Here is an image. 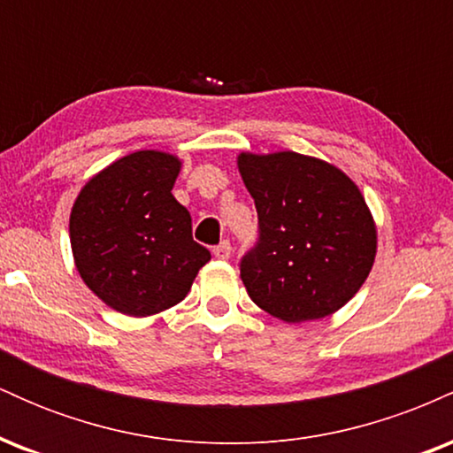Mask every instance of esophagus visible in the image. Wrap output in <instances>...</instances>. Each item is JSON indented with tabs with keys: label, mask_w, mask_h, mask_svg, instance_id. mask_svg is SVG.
Listing matches in <instances>:
<instances>
[{
	"label": "esophagus",
	"mask_w": 453,
	"mask_h": 453,
	"mask_svg": "<svg viewBox=\"0 0 453 453\" xmlns=\"http://www.w3.org/2000/svg\"><path fill=\"white\" fill-rule=\"evenodd\" d=\"M212 253H215L217 259H227V257H230L232 256V244H230V241H221L215 249H212Z\"/></svg>",
	"instance_id": "1"
}]
</instances>
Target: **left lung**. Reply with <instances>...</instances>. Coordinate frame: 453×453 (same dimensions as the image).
<instances>
[{"instance_id":"left-lung-1","label":"left lung","mask_w":453,"mask_h":453,"mask_svg":"<svg viewBox=\"0 0 453 453\" xmlns=\"http://www.w3.org/2000/svg\"><path fill=\"white\" fill-rule=\"evenodd\" d=\"M238 170L257 209V242L241 259L253 303L288 324L349 303L377 253L375 221L357 185L294 150L241 153Z\"/></svg>"}]
</instances>
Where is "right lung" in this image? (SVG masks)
Segmentation results:
<instances>
[{
  "label": "right lung",
  "instance_id": "add662e5",
  "mask_svg": "<svg viewBox=\"0 0 453 453\" xmlns=\"http://www.w3.org/2000/svg\"><path fill=\"white\" fill-rule=\"evenodd\" d=\"M179 173L174 155L136 150L93 176L72 206L78 273L119 313L147 317L179 304L211 259L173 196Z\"/></svg>",
  "mask_w": 453,
  "mask_h": 453
}]
</instances>
